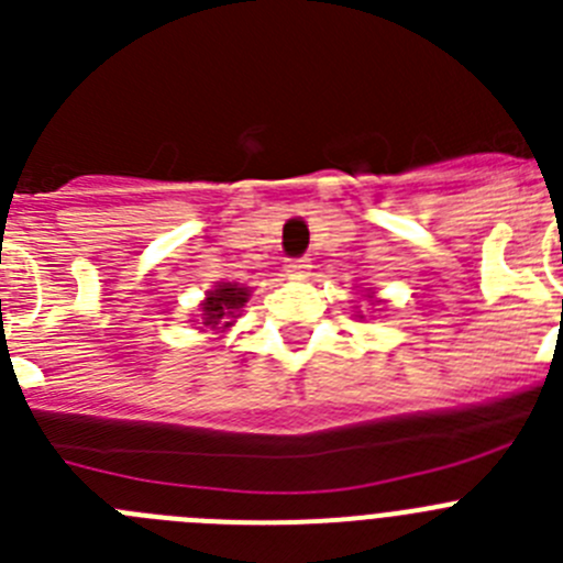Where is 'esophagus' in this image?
<instances>
[{"mask_svg":"<svg viewBox=\"0 0 563 563\" xmlns=\"http://www.w3.org/2000/svg\"><path fill=\"white\" fill-rule=\"evenodd\" d=\"M310 258H290V262H287V267H285V273L290 278H305L307 273H310Z\"/></svg>","mask_w":563,"mask_h":563,"instance_id":"esophagus-1","label":"esophagus"}]
</instances>
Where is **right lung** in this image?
I'll return each mask as SVG.
<instances>
[{"instance_id":"1","label":"right lung","mask_w":563,"mask_h":563,"mask_svg":"<svg viewBox=\"0 0 563 563\" xmlns=\"http://www.w3.org/2000/svg\"><path fill=\"white\" fill-rule=\"evenodd\" d=\"M247 301V287L231 285V282H222L217 285V290L208 292V298L202 301V327L208 330H220V327H231V318H236V312L245 307Z\"/></svg>"}]
</instances>
